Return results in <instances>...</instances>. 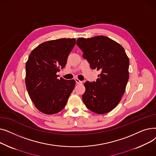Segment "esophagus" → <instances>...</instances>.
Instances as JSON below:
<instances>
[{
	"label": "esophagus",
	"mask_w": 156,
	"mask_h": 156,
	"mask_svg": "<svg viewBox=\"0 0 156 156\" xmlns=\"http://www.w3.org/2000/svg\"><path fill=\"white\" fill-rule=\"evenodd\" d=\"M75 81H76V83H77V84H81L83 82L81 81H80L79 79H78V78H75Z\"/></svg>",
	"instance_id": "34e87169"
}]
</instances>
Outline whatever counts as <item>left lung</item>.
Listing matches in <instances>:
<instances>
[{
    "label": "left lung",
    "mask_w": 156,
    "mask_h": 156,
    "mask_svg": "<svg viewBox=\"0 0 156 156\" xmlns=\"http://www.w3.org/2000/svg\"><path fill=\"white\" fill-rule=\"evenodd\" d=\"M77 45L92 69L101 71L96 81L84 83L82 99L91 111L103 114L115 108L123 95L129 78V59L124 48L102 35L78 38Z\"/></svg>",
    "instance_id": "left-lung-1"
}]
</instances>
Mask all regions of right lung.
I'll return each mask as SVG.
<instances>
[{
	"mask_svg": "<svg viewBox=\"0 0 156 156\" xmlns=\"http://www.w3.org/2000/svg\"><path fill=\"white\" fill-rule=\"evenodd\" d=\"M75 38L49 40L38 45L26 63L25 83L35 108L44 114L62 111L75 86L74 80L59 79L57 72L67 62Z\"/></svg>",
	"mask_w": 156,
	"mask_h": 156,
	"instance_id": "right-lung-1",
	"label": "right lung"
}]
</instances>
